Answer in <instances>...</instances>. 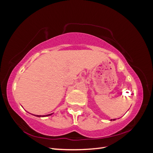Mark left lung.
I'll return each mask as SVG.
<instances>
[{
    "instance_id": "1",
    "label": "left lung",
    "mask_w": 153,
    "mask_h": 153,
    "mask_svg": "<svg viewBox=\"0 0 153 153\" xmlns=\"http://www.w3.org/2000/svg\"><path fill=\"white\" fill-rule=\"evenodd\" d=\"M114 120H115V119H114Z\"/></svg>"
}]
</instances>
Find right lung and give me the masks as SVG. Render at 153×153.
I'll return each mask as SVG.
<instances>
[{
    "mask_svg": "<svg viewBox=\"0 0 153 153\" xmlns=\"http://www.w3.org/2000/svg\"><path fill=\"white\" fill-rule=\"evenodd\" d=\"M52 114V113H51ZM51 114H49V115H44L43 117H45V116H49V115H51ZM36 116H37V117H41V115H36Z\"/></svg>",
    "mask_w": 153,
    "mask_h": 153,
    "instance_id": "obj_1",
    "label": "right lung"
}]
</instances>
